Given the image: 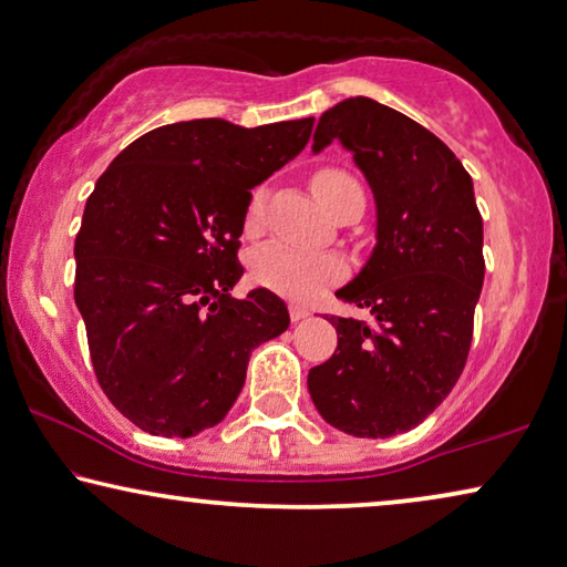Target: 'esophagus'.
<instances>
[{
  "label": "esophagus",
  "mask_w": 567,
  "mask_h": 567,
  "mask_svg": "<svg viewBox=\"0 0 567 567\" xmlns=\"http://www.w3.org/2000/svg\"><path fill=\"white\" fill-rule=\"evenodd\" d=\"M308 316H310V310H308V308H302V306H290V320H292V323H298V320L308 318Z\"/></svg>",
  "instance_id": "obj_1"
}]
</instances>
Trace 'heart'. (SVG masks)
Returning a JSON list of instances; mask_svg holds the SVG:
<instances>
[{
    "instance_id": "b5f03b06",
    "label": "heart",
    "mask_w": 567,
    "mask_h": 567,
    "mask_svg": "<svg viewBox=\"0 0 567 567\" xmlns=\"http://www.w3.org/2000/svg\"><path fill=\"white\" fill-rule=\"evenodd\" d=\"M310 188L331 214L343 200L357 196L364 198V190H361L357 177L336 165H326L312 173ZM267 196L269 188L265 183L251 188L247 198V210H244V226H247V231H255L259 226L267 206ZM249 272L251 280L267 287V290L292 300H308L320 287L341 280L346 275V261L338 255H331V251H308L285 241H272L251 255Z\"/></svg>"
}]
</instances>
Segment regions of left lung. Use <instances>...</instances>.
Listing matches in <instances>:
<instances>
[{
  "label": "left lung",
  "instance_id": "8db88e82",
  "mask_svg": "<svg viewBox=\"0 0 567 567\" xmlns=\"http://www.w3.org/2000/svg\"><path fill=\"white\" fill-rule=\"evenodd\" d=\"M353 152L377 198V247L336 292L371 323L331 316L338 346L308 374L326 422L357 437L420 425L466 367L484 285V221L461 159L433 132L367 96L320 116L312 150Z\"/></svg>",
  "mask_w": 567,
  "mask_h": 567
}]
</instances>
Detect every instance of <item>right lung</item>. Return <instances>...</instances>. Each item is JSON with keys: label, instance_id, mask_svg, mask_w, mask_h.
<instances>
[{"label": "right lung", "instance_id": "right-lung-1", "mask_svg": "<svg viewBox=\"0 0 567 567\" xmlns=\"http://www.w3.org/2000/svg\"><path fill=\"white\" fill-rule=\"evenodd\" d=\"M312 122L157 126L106 167L75 234V306L101 390L150 435L226 417L251 351L290 326L269 290L229 298L249 190L308 145Z\"/></svg>", "mask_w": 567, "mask_h": 567}]
</instances>
